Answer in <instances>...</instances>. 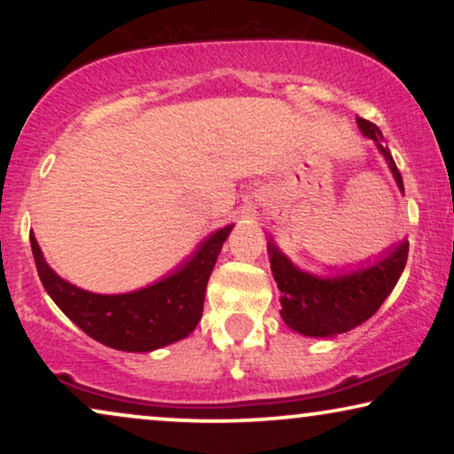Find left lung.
I'll return each instance as SVG.
<instances>
[{
    "label": "left lung",
    "mask_w": 454,
    "mask_h": 454,
    "mask_svg": "<svg viewBox=\"0 0 454 454\" xmlns=\"http://www.w3.org/2000/svg\"><path fill=\"white\" fill-rule=\"evenodd\" d=\"M357 126L364 136L376 140L378 148L387 159L393 176L403 188L401 171L396 169L393 154L382 146L384 136L376 123L357 117ZM409 244L403 241L390 250L387 258L378 260L370 269L339 278H318L295 269L281 252L269 241L270 269L277 287L281 291V316L287 325L308 337H333L351 331L374 316L390 291L395 289L403 269L407 264Z\"/></svg>",
    "instance_id": "left-lung-1"
}]
</instances>
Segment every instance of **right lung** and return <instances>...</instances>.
<instances>
[{
	"label": "right lung",
	"instance_id": "1",
	"mask_svg": "<svg viewBox=\"0 0 454 454\" xmlns=\"http://www.w3.org/2000/svg\"><path fill=\"white\" fill-rule=\"evenodd\" d=\"M231 229L223 227L210 235L176 275L123 295H97L66 283L43 260L33 231L30 247L43 287L89 337L120 351H153L188 337L196 328L208 277Z\"/></svg>",
	"mask_w": 454,
	"mask_h": 454
}]
</instances>
